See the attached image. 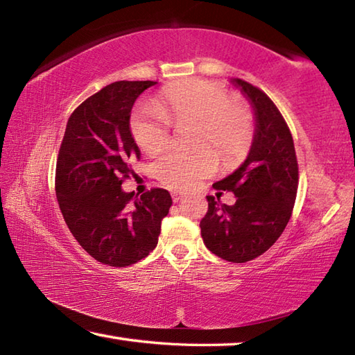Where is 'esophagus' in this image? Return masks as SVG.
<instances>
[{
  "label": "esophagus",
  "mask_w": 355,
  "mask_h": 355,
  "mask_svg": "<svg viewBox=\"0 0 355 355\" xmlns=\"http://www.w3.org/2000/svg\"><path fill=\"white\" fill-rule=\"evenodd\" d=\"M182 197H183V192H178V191L172 192V200H173V203H178L180 200H182Z\"/></svg>",
  "instance_id": "1"
}]
</instances>
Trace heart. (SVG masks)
Returning a JSON list of instances; mask_svg holds the SVG:
<instances>
[{
    "label": "heart",
    "mask_w": 355,
    "mask_h": 355,
    "mask_svg": "<svg viewBox=\"0 0 355 355\" xmlns=\"http://www.w3.org/2000/svg\"><path fill=\"white\" fill-rule=\"evenodd\" d=\"M171 123H196L194 146L211 144L225 164L241 161L254 137V117L239 101L228 98L219 84L205 80H186L164 89L156 107L141 106L131 116V133L141 150L155 155L169 142ZM216 171V156L208 147L189 152L169 150L156 161L155 172L161 183L186 189Z\"/></svg>",
    "instance_id": "1"
}]
</instances>
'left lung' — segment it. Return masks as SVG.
<instances>
[{
    "mask_svg": "<svg viewBox=\"0 0 355 355\" xmlns=\"http://www.w3.org/2000/svg\"><path fill=\"white\" fill-rule=\"evenodd\" d=\"M238 87L254 111L255 130L248 158L216 189L235 194L233 205L207 196L208 211L200 220L203 243L214 255L245 263L266 252L285 230L296 200L299 173L293 136L272 100L238 78Z\"/></svg>",
    "mask_w": 355,
    "mask_h": 355,
    "instance_id": "1",
    "label": "left lung"
}]
</instances>
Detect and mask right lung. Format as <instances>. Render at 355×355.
<instances>
[{
  "mask_svg": "<svg viewBox=\"0 0 355 355\" xmlns=\"http://www.w3.org/2000/svg\"><path fill=\"white\" fill-rule=\"evenodd\" d=\"M156 81H117L71 114L56 164V196L64 220L81 248L110 266H130L158 244L161 220L172 205L169 191L141 197L122 189L141 150L130 117L137 97Z\"/></svg>",
  "mask_w": 355,
  "mask_h": 355,
  "instance_id": "add662e5",
  "label": "right lung"
}]
</instances>
